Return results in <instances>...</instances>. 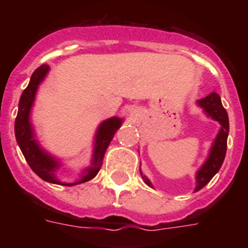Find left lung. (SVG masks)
<instances>
[{
  "label": "left lung",
  "instance_id": "left-lung-1",
  "mask_svg": "<svg viewBox=\"0 0 248 248\" xmlns=\"http://www.w3.org/2000/svg\"><path fill=\"white\" fill-rule=\"evenodd\" d=\"M196 104L202 109L203 113L207 117L214 119L215 122H218L221 128L218 130V134L215 138L211 148H210L209 156L205 160V163L201 165V168L196 171V177H195L196 179V187L194 190L195 192L201 190L206 184L210 183V180L220 170L223 160H225V155H226L227 137H229L230 130L229 115H227V111L222 107L221 98L217 93L209 94L207 97L199 99ZM140 175L143 177L144 183L148 186H150V187H153V184L150 183V180L145 175H143L141 170H140Z\"/></svg>",
  "mask_w": 248,
  "mask_h": 248
}]
</instances>
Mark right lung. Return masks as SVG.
I'll list each match as a JSON object with an SVG mask.
<instances>
[{
    "label": "right lung",
    "instance_id": "right-lung-1",
    "mask_svg": "<svg viewBox=\"0 0 248 248\" xmlns=\"http://www.w3.org/2000/svg\"><path fill=\"white\" fill-rule=\"evenodd\" d=\"M49 72V65L43 64L38 67L31 77L27 88L23 91L18 103V113H17L16 122H15V135H16L17 144L21 149L22 154L30 168L38 175L42 180L57 185L73 186L78 184L92 180L99 172L102 168L103 159L114 134L122 126L123 119L118 117H111L99 124L95 135H94L93 154H92L91 165L87 166L82 171L79 180L76 183H63L57 177L56 172L61 166L62 161L56 156L50 155L48 151L41 146L36 138L33 124L31 122V111L33 108V103L36 99V94L41 83L45 80L46 76Z\"/></svg>",
    "mask_w": 248,
    "mask_h": 248
}]
</instances>
